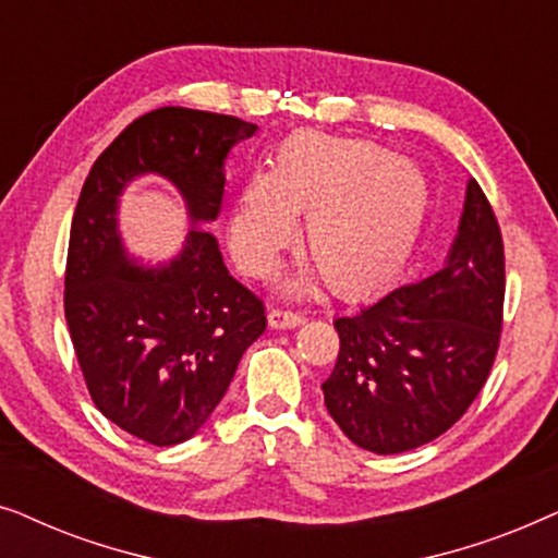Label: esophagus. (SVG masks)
Listing matches in <instances>:
<instances>
[{
    "label": "esophagus",
    "mask_w": 558,
    "mask_h": 558,
    "mask_svg": "<svg viewBox=\"0 0 558 558\" xmlns=\"http://www.w3.org/2000/svg\"><path fill=\"white\" fill-rule=\"evenodd\" d=\"M304 323V317L300 312H289V310H271L269 312V325L274 330H294Z\"/></svg>",
    "instance_id": "1"
}]
</instances>
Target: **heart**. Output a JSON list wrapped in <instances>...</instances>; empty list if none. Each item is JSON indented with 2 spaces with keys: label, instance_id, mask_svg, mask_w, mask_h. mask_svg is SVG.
Instances as JSON below:
<instances>
[{
  "label": "heart",
  "instance_id": "b5f03b06",
  "mask_svg": "<svg viewBox=\"0 0 558 558\" xmlns=\"http://www.w3.org/2000/svg\"><path fill=\"white\" fill-rule=\"evenodd\" d=\"M429 182L399 151L365 140L300 132L284 140L266 172L243 182L228 223L233 258L266 277L296 239L312 264L287 281L292 294L317 287L368 294L403 271L429 216Z\"/></svg>",
  "mask_w": 558,
  "mask_h": 558
}]
</instances>
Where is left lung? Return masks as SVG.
<instances>
[{"label":"left lung","mask_w":558,"mask_h":558,"mask_svg":"<svg viewBox=\"0 0 558 558\" xmlns=\"http://www.w3.org/2000/svg\"><path fill=\"white\" fill-rule=\"evenodd\" d=\"M506 258L498 220L468 182L445 264L335 319L325 407L353 445L409 452L445 434L485 386L500 342Z\"/></svg>","instance_id":"1"}]
</instances>
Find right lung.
Wrapping results in <instances>:
<instances>
[{
	"mask_svg": "<svg viewBox=\"0 0 558 558\" xmlns=\"http://www.w3.org/2000/svg\"><path fill=\"white\" fill-rule=\"evenodd\" d=\"M256 129L165 106L132 121L83 182L68 241V330L96 409L149 445L195 437L266 330L264 304L201 228L220 213L228 155ZM144 173L172 181L186 201L191 231L165 265L134 259L118 231L120 195Z\"/></svg>",
	"mask_w": 558,
	"mask_h": 558,
	"instance_id": "1",
	"label": "right lung"
}]
</instances>
